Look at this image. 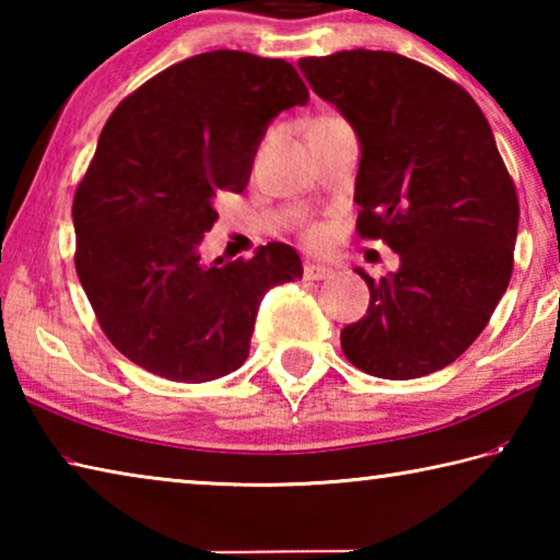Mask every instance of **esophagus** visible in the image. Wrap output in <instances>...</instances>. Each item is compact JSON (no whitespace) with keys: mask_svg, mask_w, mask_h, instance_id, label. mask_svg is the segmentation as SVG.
<instances>
[{"mask_svg":"<svg viewBox=\"0 0 560 560\" xmlns=\"http://www.w3.org/2000/svg\"><path fill=\"white\" fill-rule=\"evenodd\" d=\"M330 271L328 267H318V264H306V269H303V279L306 281H324V279H328L330 277Z\"/></svg>","mask_w":560,"mask_h":560,"instance_id":"34e87169","label":"esophagus"}]
</instances>
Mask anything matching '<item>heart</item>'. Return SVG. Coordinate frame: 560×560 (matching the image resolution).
<instances>
[{
	"mask_svg": "<svg viewBox=\"0 0 560 560\" xmlns=\"http://www.w3.org/2000/svg\"><path fill=\"white\" fill-rule=\"evenodd\" d=\"M303 242H306L308 246H320L326 242V230L320 224H308L306 230H303Z\"/></svg>",
	"mask_w": 560,
	"mask_h": 560,
	"instance_id": "b5f03b06",
	"label": "heart"
}]
</instances>
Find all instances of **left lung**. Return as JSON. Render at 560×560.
<instances>
[{
  "mask_svg": "<svg viewBox=\"0 0 560 560\" xmlns=\"http://www.w3.org/2000/svg\"><path fill=\"white\" fill-rule=\"evenodd\" d=\"M360 140L355 230L400 254L371 306L340 330L358 371L412 381L454 363L487 328L514 271L518 197L485 113L459 83L393 51L299 61Z\"/></svg>",
  "mask_w": 560,
  "mask_h": 560,
  "instance_id": "1",
  "label": "left lung"
}]
</instances>
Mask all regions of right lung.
Wrapping results in <instances>:
<instances>
[{
	"label": "right lung",
	"instance_id": "right-lung-1",
	"mask_svg": "<svg viewBox=\"0 0 560 560\" xmlns=\"http://www.w3.org/2000/svg\"><path fill=\"white\" fill-rule=\"evenodd\" d=\"M289 61L207 51L118 103L73 195L75 273L106 338L175 383H207L249 355L261 299L299 281L289 244L212 267L200 242L220 192H242L271 118L306 106Z\"/></svg>",
	"mask_w": 560,
	"mask_h": 560
}]
</instances>
